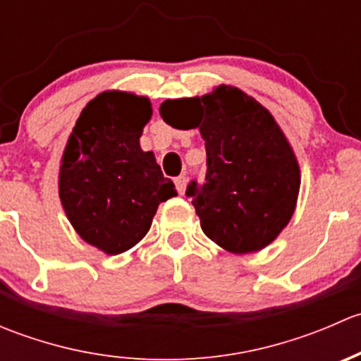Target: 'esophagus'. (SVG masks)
I'll list each match as a JSON object with an SVG mask.
<instances>
[{
	"label": "esophagus",
	"instance_id": "obj_1",
	"mask_svg": "<svg viewBox=\"0 0 361 361\" xmlns=\"http://www.w3.org/2000/svg\"><path fill=\"white\" fill-rule=\"evenodd\" d=\"M174 185H176L178 192H180V194H183V192H185V187H187V178H185V176H178V178H174Z\"/></svg>",
	"mask_w": 361,
	"mask_h": 361
}]
</instances>
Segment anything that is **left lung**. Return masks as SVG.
<instances>
[{
    "mask_svg": "<svg viewBox=\"0 0 361 361\" xmlns=\"http://www.w3.org/2000/svg\"><path fill=\"white\" fill-rule=\"evenodd\" d=\"M181 110L197 111L188 127H199L206 141V183L187 187L202 232L231 253L264 250L292 220L300 190V167L281 127L232 85L160 104L164 122L173 127Z\"/></svg>",
    "mask_w": 361,
    "mask_h": 361,
    "instance_id": "1",
    "label": "left lung"
}]
</instances>
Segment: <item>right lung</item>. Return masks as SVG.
<instances>
[{"instance_id":"obj_1","label":"right lung","mask_w":361,"mask_h":361,"mask_svg":"<svg viewBox=\"0 0 361 361\" xmlns=\"http://www.w3.org/2000/svg\"><path fill=\"white\" fill-rule=\"evenodd\" d=\"M152 116L148 97L104 90L87 103L64 148L59 197L80 238L108 255L136 246L160 202L178 195L140 137Z\"/></svg>"}]
</instances>
